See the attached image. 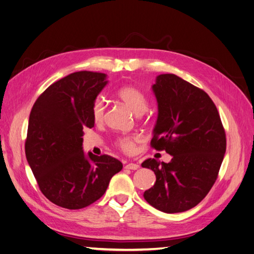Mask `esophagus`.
I'll return each instance as SVG.
<instances>
[{
  "mask_svg": "<svg viewBox=\"0 0 254 254\" xmlns=\"http://www.w3.org/2000/svg\"><path fill=\"white\" fill-rule=\"evenodd\" d=\"M126 168H127V170L136 171V170H138V168H139V165L138 164H135V163H128V164L126 165Z\"/></svg>",
  "mask_w": 254,
  "mask_h": 254,
  "instance_id": "esophagus-1",
  "label": "esophagus"
}]
</instances>
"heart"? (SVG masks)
<instances>
[{
  "mask_svg": "<svg viewBox=\"0 0 254 254\" xmlns=\"http://www.w3.org/2000/svg\"><path fill=\"white\" fill-rule=\"evenodd\" d=\"M118 99L129 108L136 116H140L146 112L147 109V99L145 94L137 88L132 86L121 87L117 91ZM104 114H105V104L101 100L97 99L93 103L92 106V119L95 123H101L104 120ZM141 141L139 135H129L120 137L117 139L118 145L123 151L131 153L135 150L136 144Z\"/></svg>",
  "mask_w": 254,
  "mask_h": 254,
  "instance_id": "obj_1",
  "label": "heart"
}]
</instances>
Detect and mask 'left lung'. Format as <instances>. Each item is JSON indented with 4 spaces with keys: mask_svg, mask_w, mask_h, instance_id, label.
Returning <instances> with one entry per match:
<instances>
[{
    "mask_svg": "<svg viewBox=\"0 0 254 254\" xmlns=\"http://www.w3.org/2000/svg\"><path fill=\"white\" fill-rule=\"evenodd\" d=\"M158 118L151 146L172 155L168 163L147 159L142 167L155 174L144 197L166 213L196 206L216 183L226 149L216 105L205 91L174 74H161L152 84Z\"/></svg>",
    "mask_w": 254,
    "mask_h": 254,
    "instance_id": "1",
    "label": "left lung"
}]
</instances>
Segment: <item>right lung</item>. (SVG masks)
Here are the masks:
<instances>
[{"label":"right lung","instance_id":"1","mask_svg":"<svg viewBox=\"0 0 254 254\" xmlns=\"http://www.w3.org/2000/svg\"><path fill=\"white\" fill-rule=\"evenodd\" d=\"M107 83L106 74L76 71L49 86L31 110L25 157L42 193L60 207L94 203L122 170L119 160L82 149L83 129L94 127L93 103Z\"/></svg>","mask_w":254,"mask_h":254}]
</instances>
